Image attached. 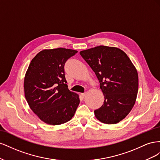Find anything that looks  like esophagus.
<instances>
[{"mask_svg": "<svg viewBox=\"0 0 160 160\" xmlns=\"http://www.w3.org/2000/svg\"><path fill=\"white\" fill-rule=\"evenodd\" d=\"M86 94H87L86 93H81V95L82 98H84V97H85Z\"/></svg>", "mask_w": 160, "mask_h": 160, "instance_id": "34e87169", "label": "esophagus"}]
</instances>
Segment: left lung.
Returning a JSON list of instances; mask_svg holds the SVG:
<instances>
[{
    "mask_svg": "<svg viewBox=\"0 0 160 160\" xmlns=\"http://www.w3.org/2000/svg\"><path fill=\"white\" fill-rule=\"evenodd\" d=\"M95 73L104 95L95 118L106 124L123 120L132 109L138 91V74L132 62L119 48L100 45L80 52Z\"/></svg>",
    "mask_w": 160,
    "mask_h": 160,
    "instance_id": "obj_1",
    "label": "left lung"
}]
</instances>
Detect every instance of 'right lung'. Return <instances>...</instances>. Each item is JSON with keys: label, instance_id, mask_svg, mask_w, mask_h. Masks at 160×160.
<instances>
[{"label": "right lung", "instance_id": "obj_1", "mask_svg": "<svg viewBox=\"0 0 160 160\" xmlns=\"http://www.w3.org/2000/svg\"><path fill=\"white\" fill-rule=\"evenodd\" d=\"M77 51L57 48L44 49L31 61L24 79V90L31 110L43 122L61 125L72 119L79 96L66 84L64 66Z\"/></svg>", "mask_w": 160, "mask_h": 160}]
</instances>
